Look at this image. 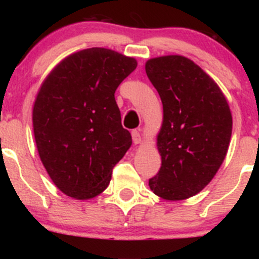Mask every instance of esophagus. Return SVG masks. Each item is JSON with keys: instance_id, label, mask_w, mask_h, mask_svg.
I'll list each match as a JSON object with an SVG mask.
<instances>
[{"instance_id": "esophagus-1", "label": "esophagus", "mask_w": 259, "mask_h": 259, "mask_svg": "<svg viewBox=\"0 0 259 259\" xmlns=\"http://www.w3.org/2000/svg\"><path fill=\"white\" fill-rule=\"evenodd\" d=\"M132 138H133V141H134V144H135V145H138V144H140V142H141V135H140L139 130H136V129L133 130Z\"/></svg>"}]
</instances>
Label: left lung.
Listing matches in <instances>:
<instances>
[{"mask_svg": "<svg viewBox=\"0 0 259 259\" xmlns=\"http://www.w3.org/2000/svg\"><path fill=\"white\" fill-rule=\"evenodd\" d=\"M146 74L163 103L162 167L148 185L165 200H185L209 184L227 156L230 109L218 85L189 58L150 59Z\"/></svg>", "mask_w": 259, "mask_h": 259, "instance_id": "8db88e82", "label": "left lung"}]
</instances>
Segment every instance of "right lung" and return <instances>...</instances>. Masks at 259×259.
<instances>
[{
  "mask_svg": "<svg viewBox=\"0 0 259 259\" xmlns=\"http://www.w3.org/2000/svg\"><path fill=\"white\" fill-rule=\"evenodd\" d=\"M136 65L134 58L92 47L63 59L41 86L32 111L35 141L65 195L88 200L101 194L132 146L114 92Z\"/></svg>",
  "mask_w": 259,
  "mask_h": 259,
  "instance_id": "right-lung-1",
  "label": "right lung"
}]
</instances>
